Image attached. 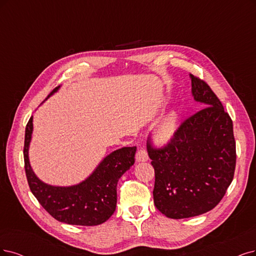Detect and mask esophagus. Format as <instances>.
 Listing matches in <instances>:
<instances>
[{
	"label": "esophagus",
	"mask_w": 256,
	"mask_h": 256,
	"mask_svg": "<svg viewBox=\"0 0 256 256\" xmlns=\"http://www.w3.org/2000/svg\"><path fill=\"white\" fill-rule=\"evenodd\" d=\"M148 159V155L144 148H140L137 150V153H136V162H146Z\"/></svg>",
	"instance_id": "obj_1"
}]
</instances>
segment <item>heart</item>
<instances>
[{
	"label": "heart",
	"instance_id": "1",
	"mask_svg": "<svg viewBox=\"0 0 256 256\" xmlns=\"http://www.w3.org/2000/svg\"><path fill=\"white\" fill-rule=\"evenodd\" d=\"M175 128H176V117L174 115V112L168 114L166 116H164L162 120H160L155 130V135L157 140L160 141V142H166V141L170 140L174 134Z\"/></svg>",
	"mask_w": 256,
	"mask_h": 256
}]
</instances>
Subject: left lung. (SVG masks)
Returning <instances> with one entry per match:
<instances>
[{"label": "left lung", "mask_w": 256, "mask_h": 256, "mask_svg": "<svg viewBox=\"0 0 256 256\" xmlns=\"http://www.w3.org/2000/svg\"><path fill=\"white\" fill-rule=\"evenodd\" d=\"M194 99L200 108L184 119L166 144L148 139L155 170L154 204L168 218L204 214L220 204L236 166L233 122L208 83L191 74Z\"/></svg>", "instance_id": "8db88e82"}]
</instances>
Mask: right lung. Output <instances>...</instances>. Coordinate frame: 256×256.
<instances>
[{"mask_svg":"<svg viewBox=\"0 0 256 256\" xmlns=\"http://www.w3.org/2000/svg\"><path fill=\"white\" fill-rule=\"evenodd\" d=\"M32 133V117L25 130L24 168L28 186L40 204L54 220L68 224L97 226L106 222L116 210L119 178L134 164L137 148H122L112 152L86 180L77 186H52L39 180L30 168L28 146Z\"/></svg>","mask_w":256,"mask_h":256,"instance_id":"add662e5","label":"right lung"}]
</instances>
